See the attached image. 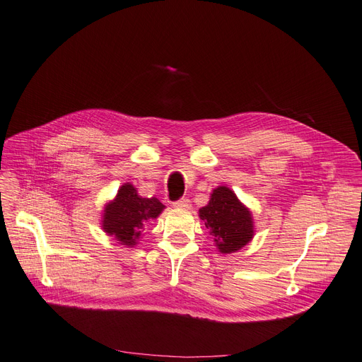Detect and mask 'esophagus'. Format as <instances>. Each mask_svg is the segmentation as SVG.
<instances>
[{
  "instance_id": "34e87169",
  "label": "esophagus",
  "mask_w": 362,
  "mask_h": 362,
  "mask_svg": "<svg viewBox=\"0 0 362 362\" xmlns=\"http://www.w3.org/2000/svg\"><path fill=\"white\" fill-rule=\"evenodd\" d=\"M173 206H175L176 209L187 210V209H191V201L187 199V198H182V199H179V201H175V202H173Z\"/></svg>"
}]
</instances>
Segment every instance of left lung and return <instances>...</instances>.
<instances>
[{"label":"left lung","instance_id":"1","mask_svg":"<svg viewBox=\"0 0 362 362\" xmlns=\"http://www.w3.org/2000/svg\"><path fill=\"white\" fill-rule=\"evenodd\" d=\"M198 214L222 255L235 253L255 237L253 214L228 186L214 187Z\"/></svg>","mask_w":362,"mask_h":362}]
</instances>
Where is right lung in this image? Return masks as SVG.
I'll use <instances>...</instances> for the list:
<instances>
[{
	"label": "right lung",
	"instance_id": "1",
	"mask_svg": "<svg viewBox=\"0 0 362 362\" xmlns=\"http://www.w3.org/2000/svg\"><path fill=\"white\" fill-rule=\"evenodd\" d=\"M165 209L158 198H144L137 194V187L124 183L114 199L103 207L100 226L103 232L121 245L134 247L151 220L158 217Z\"/></svg>",
	"mask_w": 362,
	"mask_h": 362
}]
</instances>
